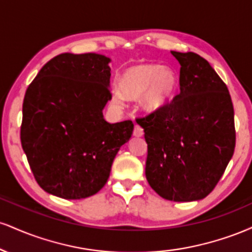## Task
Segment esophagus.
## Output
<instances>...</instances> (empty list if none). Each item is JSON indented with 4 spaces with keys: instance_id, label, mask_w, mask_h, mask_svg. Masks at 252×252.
I'll list each match as a JSON object with an SVG mask.
<instances>
[{
    "instance_id": "obj_1",
    "label": "esophagus",
    "mask_w": 252,
    "mask_h": 252,
    "mask_svg": "<svg viewBox=\"0 0 252 252\" xmlns=\"http://www.w3.org/2000/svg\"><path fill=\"white\" fill-rule=\"evenodd\" d=\"M143 134H144L143 129L141 128L140 126H137V124H136L135 129H134V136H135V137H142Z\"/></svg>"
}]
</instances>
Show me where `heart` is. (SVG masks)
Returning a JSON list of instances; mask_svg holds the SVG:
<instances>
[{"instance_id":"heart-1","label":"heart","mask_w":252,"mask_h":252,"mask_svg":"<svg viewBox=\"0 0 252 252\" xmlns=\"http://www.w3.org/2000/svg\"><path fill=\"white\" fill-rule=\"evenodd\" d=\"M178 74L169 66L144 63L130 66L118 79L120 91L112 92L111 103L121 106L124 97L137 99L147 114H158L168 108L178 90Z\"/></svg>"}]
</instances>
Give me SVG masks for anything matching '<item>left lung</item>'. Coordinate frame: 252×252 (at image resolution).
<instances>
[{"instance_id":"8db88e82","label":"left lung","mask_w":252,"mask_h":252,"mask_svg":"<svg viewBox=\"0 0 252 252\" xmlns=\"http://www.w3.org/2000/svg\"><path fill=\"white\" fill-rule=\"evenodd\" d=\"M170 53L180 63V92L168 108L140 118L148 144L146 178L170 201H195L212 192L236 144L227 86L193 52Z\"/></svg>"}]
</instances>
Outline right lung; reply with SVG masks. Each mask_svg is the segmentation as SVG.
I'll return each instance as SVG.
<instances>
[{
  "mask_svg": "<svg viewBox=\"0 0 252 252\" xmlns=\"http://www.w3.org/2000/svg\"><path fill=\"white\" fill-rule=\"evenodd\" d=\"M111 59L63 53L42 66L26 91L21 144L39 186L63 199L96 194L115 156L130 140L131 121L109 123Z\"/></svg>",
  "mask_w": 252,
  "mask_h": 252,
  "instance_id": "1",
  "label": "right lung"
}]
</instances>
